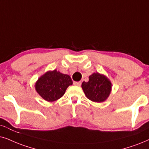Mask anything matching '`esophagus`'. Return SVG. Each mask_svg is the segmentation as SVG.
<instances>
[{
	"label": "esophagus",
	"instance_id": "34e87169",
	"mask_svg": "<svg viewBox=\"0 0 149 149\" xmlns=\"http://www.w3.org/2000/svg\"><path fill=\"white\" fill-rule=\"evenodd\" d=\"M73 84L76 86H80L81 85V82H74Z\"/></svg>",
	"mask_w": 149,
	"mask_h": 149
}]
</instances>
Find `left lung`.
Masks as SVG:
<instances>
[{
    "instance_id": "left-lung-1",
    "label": "left lung",
    "mask_w": 149,
    "mask_h": 149,
    "mask_svg": "<svg viewBox=\"0 0 149 149\" xmlns=\"http://www.w3.org/2000/svg\"><path fill=\"white\" fill-rule=\"evenodd\" d=\"M111 82L104 75L93 73L87 82L82 83V88L86 97L95 102H102L108 98L111 91Z\"/></svg>"
}]
</instances>
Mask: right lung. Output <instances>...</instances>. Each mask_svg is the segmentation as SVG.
Instances as JSON below:
<instances>
[{"mask_svg": "<svg viewBox=\"0 0 149 149\" xmlns=\"http://www.w3.org/2000/svg\"><path fill=\"white\" fill-rule=\"evenodd\" d=\"M73 84L71 77L54 69L49 71L38 79L36 91L47 102H54L63 96L66 89Z\"/></svg>", "mask_w": 149, "mask_h": 149, "instance_id": "obj_1", "label": "right lung"}]
</instances>
